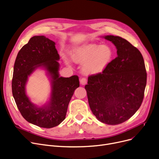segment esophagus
<instances>
[{
	"instance_id": "obj_1",
	"label": "esophagus",
	"mask_w": 159,
	"mask_h": 159,
	"mask_svg": "<svg viewBox=\"0 0 159 159\" xmlns=\"http://www.w3.org/2000/svg\"><path fill=\"white\" fill-rule=\"evenodd\" d=\"M87 83V79L85 78H82L80 79V84L82 85H85Z\"/></svg>"
}]
</instances>
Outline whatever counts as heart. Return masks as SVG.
I'll return each mask as SVG.
<instances>
[{
	"label": "heart",
	"mask_w": 159,
	"mask_h": 159,
	"mask_svg": "<svg viewBox=\"0 0 159 159\" xmlns=\"http://www.w3.org/2000/svg\"><path fill=\"white\" fill-rule=\"evenodd\" d=\"M113 51L109 45L89 43L74 49L71 52L73 61L84 63L83 72L94 75L103 71L113 57Z\"/></svg>",
	"instance_id": "b5f03b06"
}]
</instances>
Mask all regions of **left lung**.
I'll return each instance as SVG.
<instances>
[{
  "instance_id": "8db88e82",
  "label": "left lung",
  "mask_w": 159,
  "mask_h": 159,
  "mask_svg": "<svg viewBox=\"0 0 159 159\" xmlns=\"http://www.w3.org/2000/svg\"><path fill=\"white\" fill-rule=\"evenodd\" d=\"M117 57L102 72L90 75L85 86L90 108L101 122L116 125L133 116L144 96L147 73L142 54L126 40L107 35Z\"/></svg>"
}]
</instances>
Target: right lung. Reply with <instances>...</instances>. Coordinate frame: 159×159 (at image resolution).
Wrapping results in <instances>:
<instances>
[{"label":"right lung","instance_id":"add662e5","mask_svg":"<svg viewBox=\"0 0 159 159\" xmlns=\"http://www.w3.org/2000/svg\"><path fill=\"white\" fill-rule=\"evenodd\" d=\"M59 59L53 41L44 36H34L19 51L15 62L12 93L16 106L27 121L39 127L51 128L60 125L65 119L74 90L80 87L76 75L60 77ZM40 66L51 76L52 92L49 103L38 107L26 96L25 87L28 76Z\"/></svg>","mask_w":159,"mask_h":159}]
</instances>
